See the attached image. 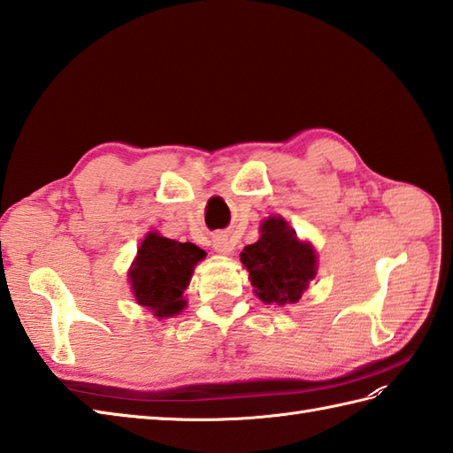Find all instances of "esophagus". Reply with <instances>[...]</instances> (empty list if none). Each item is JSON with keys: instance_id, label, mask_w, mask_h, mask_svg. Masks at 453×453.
<instances>
[{"instance_id": "esophagus-1", "label": "esophagus", "mask_w": 453, "mask_h": 453, "mask_svg": "<svg viewBox=\"0 0 453 453\" xmlns=\"http://www.w3.org/2000/svg\"><path fill=\"white\" fill-rule=\"evenodd\" d=\"M213 248L217 250L219 254H225V256H230L234 252V244L230 242L226 236H220V234L213 238Z\"/></svg>"}]
</instances>
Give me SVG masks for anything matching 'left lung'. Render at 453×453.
<instances>
[{
  "label": "left lung",
  "instance_id": "8db88e82",
  "mask_svg": "<svg viewBox=\"0 0 453 453\" xmlns=\"http://www.w3.org/2000/svg\"><path fill=\"white\" fill-rule=\"evenodd\" d=\"M259 230L257 242L246 246L240 254L256 296L265 304L298 303L318 271L314 246L298 240L280 217H269Z\"/></svg>",
  "mask_w": 453,
  "mask_h": 453
}]
</instances>
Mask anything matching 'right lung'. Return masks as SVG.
<instances>
[{"label": "right lung", "instance_id": "add662e5", "mask_svg": "<svg viewBox=\"0 0 453 453\" xmlns=\"http://www.w3.org/2000/svg\"><path fill=\"white\" fill-rule=\"evenodd\" d=\"M205 252L192 242H176L149 233L129 269V283L139 306L157 318H170L186 308L184 290Z\"/></svg>", "mask_w": 453, "mask_h": 453}]
</instances>
